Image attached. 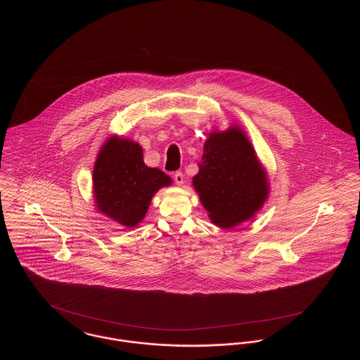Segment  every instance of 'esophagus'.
<instances>
[{"instance_id": "1", "label": "esophagus", "mask_w": 360, "mask_h": 360, "mask_svg": "<svg viewBox=\"0 0 360 360\" xmlns=\"http://www.w3.org/2000/svg\"><path fill=\"white\" fill-rule=\"evenodd\" d=\"M174 181H175V184L178 185V186H182L184 185V182H185V179H184V174L181 172H176L174 174Z\"/></svg>"}]
</instances>
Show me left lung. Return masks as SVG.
<instances>
[{
	"label": "left lung",
	"mask_w": 360,
	"mask_h": 360,
	"mask_svg": "<svg viewBox=\"0 0 360 360\" xmlns=\"http://www.w3.org/2000/svg\"><path fill=\"white\" fill-rule=\"evenodd\" d=\"M198 167L193 186L210 221L220 228L251 220L269 198L267 172L238 125L209 134Z\"/></svg>",
	"instance_id": "1"
}]
</instances>
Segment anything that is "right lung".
<instances>
[{"instance_id": "1", "label": "right lung", "mask_w": 360, "mask_h": 360, "mask_svg": "<svg viewBox=\"0 0 360 360\" xmlns=\"http://www.w3.org/2000/svg\"><path fill=\"white\" fill-rule=\"evenodd\" d=\"M172 182L167 174L144 163L139 143L113 135L103 143L93 169L96 209L134 228L146 217L155 193Z\"/></svg>"}]
</instances>
